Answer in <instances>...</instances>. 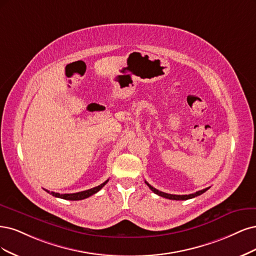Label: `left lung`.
Segmentation results:
<instances>
[{
  "label": "left lung",
  "mask_w": 256,
  "mask_h": 256,
  "mask_svg": "<svg viewBox=\"0 0 256 256\" xmlns=\"http://www.w3.org/2000/svg\"><path fill=\"white\" fill-rule=\"evenodd\" d=\"M146 184L149 186V188L151 189V190L154 192V194H158V196H162V198H166V199H170V200H188V199H192V198H194V196H200V194H204L206 190H208V189H210V187H208V188H205V189H202V190H199V192H194V194H166V192H160V190H158V189L156 188H154V187H152L149 183L148 182H146Z\"/></svg>",
  "instance_id": "obj_1"
}]
</instances>
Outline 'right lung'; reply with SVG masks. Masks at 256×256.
I'll use <instances>...</instances> for the list:
<instances>
[{"label": "right lung", "mask_w": 256, "mask_h": 256, "mask_svg": "<svg viewBox=\"0 0 256 256\" xmlns=\"http://www.w3.org/2000/svg\"><path fill=\"white\" fill-rule=\"evenodd\" d=\"M108 182V180H105L104 183H102L101 185H98L96 187H94L92 189H88V190H84V192H76V194H60L58 192H48L46 190L48 194H50L56 198H60V199H64V200H71V201H78V200H83L86 199V198L92 196L94 194H96L98 190H101V189L105 186V184Z\"/></svg>", "instance_id": "right-lung-1"}]
</instances>
